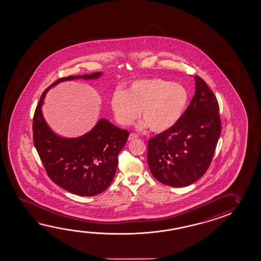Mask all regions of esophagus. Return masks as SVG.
Segmentation results:
<instances>
[{"label":"esophagus","mask_w":261,"mask_h":261,"mask_svg":"<svg viewBox=\"0 0 261 261\" xmlns=\"http://www.w3.org/2000/svg\"><path fill=\"white\" fill-rule=\"evenodd\" d=\"M136 138H138L137 134H135V133H130V135H129V140H130V141L133 140V139H136Z\"/></svg>","instance_id":"obj_1"}]
</instances>
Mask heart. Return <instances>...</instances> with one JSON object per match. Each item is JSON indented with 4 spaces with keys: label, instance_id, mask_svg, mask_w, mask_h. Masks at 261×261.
Instances as JSON below:
<instances>
[{
    "label": "heart",
    "instance_id": "1",
    "mask_svg": "<svg viewBox=\"0 0 261 261\" xmlns=\"http://www.w3.org/2000/svg\"><path fill=\"white\" fill-rule=\"evenodd\" d=\"M162 80H142L130 86L125 95L116 92L111 98V108L119 122L132 124L140 116L153 130H164L176 122L185 111L187 96L180 86ZM184 95L181 103V93ZM181 105L180 106L179 104Z\"/></svg>",
    "mask_w": 261,
    "mask_h": 261
}]
</instances>
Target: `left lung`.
<instances>
[{"mask_svg": "<svg viewBox=\"0 0 261 261\" xmlns=\"http://www.w3.org/2000/svg\"><path fill=\"white\" fill-rule=\"evenodd\" d=\"M219 107L207 85L195 77V94L180 120L149 141L148 164L158 181L190 186L206 172L221 133Z\"/></svg>", "mask_w": 261, "mask_h": 261, "instance_id": "left-lung-1", "label": "left lung"}]
</instances>
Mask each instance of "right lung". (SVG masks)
Returning <instances> with one entry per match:
<instances>
[{"instance_id": "right-lung-1", "label": "right lung", "mask_w": 261, "mask_h": 261, "mask_svg": "<svg viewBox=\"0 0 261 261\" xmlns=\"http://www.w3.org/2000/svg\"><path fill=\"white\" fill-rule=\"evenodd\" d=\"M101 72L60 79L42 94L34 117L35 146L51 179L66 191L81 196H93L110 186L115 176L118 155L128 137L105 119L79 138H63L51 130L41 108L51 87L67 80H93Z\"/></svg>"}]
</instances>
